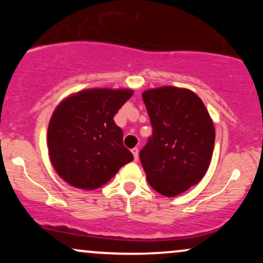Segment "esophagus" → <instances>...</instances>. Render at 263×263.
I'll return each mask as SVG.
<instances>
[{
	"label": "esophagus",
	"mask_w": 263,
	"mask_h": 263,
	"mask_svg": "<svg viewBox=\"0 0 263 263\" xmlns=\"http://www.w3.org/2000/svg\"><path fill=\"white\" fill-rule=\"evenodd\" d=\"M132 155H134V159L136 162L138 161V148H134L132 149Z\"/></svg>",
	"instance_id": "1"
}]
</instances>
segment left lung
Listing matches in <instances>:
<instances>
[{"label":"left lung","instance_id":"1","mask_svg":"<svg viewBox=\"0 0 263 263\" xmlns=\"http://www.w3.org/2000/svg\"><path fill=\"white\" fill-rule=\"evenodd\" d=\"M153 132L140 159L156 192L172 198L203 179L210 165L215 128L192 90L161 86L142 92Z\"/></svg>","mask_w":263,"mask_h":263}]
</instances>
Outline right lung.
Listing matches in <instances>:
<instances>
[{
    "label": "right lung",
    "mask_w": 263,
    "mask_h": 263,
    "mask_svg": "<svg viewBox=\"0 0 263 263\" xmlns=\"http://www.w3.org/2000/svg\"><path fill=\"white\" fill-rule=\"evenodd\" d=\"M134 95L131 89L81 90L55 107L48 126V152L58 176L75 188L106 184L134 156L122 143L114 116Z\"/></svg>",
    "instance_id": "obj_1"
}]
</instances>
